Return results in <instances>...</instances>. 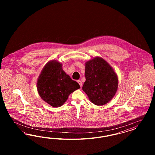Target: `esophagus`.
<instances>
[{
    "mask_svg": "<svg viewBox=\"0 0 155 155\" xmlns=\"http://www.w3.org/2000/svg\"><path fill=\"white\" fill-rule=\"evenodd\" d=\"M77 82H78V83L80 84V87H82V81H80V80H78L77 81Z\"/></svg>",
    "mask_w": 155,
    "mask_h": 155,
    "instance_id": "34e87169",
    "label": "esophagus"
}]
</instances>
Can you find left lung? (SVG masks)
Returning <instances> with one entry per match:
<instances>
[{
	"instance_id": "8db88e82",
	"label": "left lung",
	"mask_w": 155,
	"mask_h": 155,
	"mask_svg": "<svg viewBox=\"0 0 155 155\" xmlns=\"http://www.w3.org/2000/svg\"><path fill=\"white\" fill-rule=\"evenodd\" d=\"M85 76L82 90L92 103L102 106L113 98L118 89V77L104 59L95 57L87 61Z\"/></svg>"
}]
</instances>
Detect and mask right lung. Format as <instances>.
I'll list each match as a JSON object with an SVG mask.
<instances>
[{
	"instance_id": "obj_1",
	"label": "right lung",
	"mask_w": 155,
	"mask_h": 155,
	"mask_svg": "<svg viewBox=\"0 0 155 155\" xmlns=\"http://www.w3.org/2000/svg\"><path fill=\"white\" fill-rule=\"evenodd\" d=\"M80 88L63 70L59 61L48 62L37 80V90L40 97L52 107H60L66 101L70 94Z\"/></svg>"
}]
</instances>
